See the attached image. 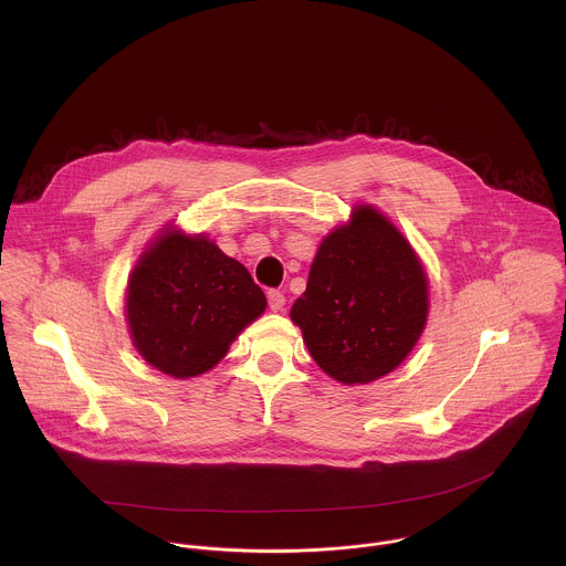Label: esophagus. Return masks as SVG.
<instances>
[{
	"mask_svg": "<svg viewBox=\"0 0 566 566\" xmlns=\"http://www.w3.org/2000/svg\"><path fill=\"white\" fill-rule=\"evenodd\" d=\"M268 305L272 312H281L285 307V294L279 290H270L268 292Z\"/></svg>",
	"mask_w": 566,
	"mask_h": 566,
	"instance_id": "esophagus-1",
	"label": "esophagus"
}]
</instances>
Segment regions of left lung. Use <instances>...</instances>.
Returning a JSON list of instances; mask_svg holds the SVG:
<instances>
[{"label":"left lung","instance_id":"1","mask_svg":"<svg viewBox=\"0 0 566 566\" xmlns=\"http://www.w3.org/2000/svg\"><path fill=\"white\" fill-rule=\"evenodd\" d=\"M290 316L326 375L368 384L392 373L420 337L427 276L403 235L364 205L324 238Z\"/></svg>","mask_w":566,"mask_h":566}]
</instances>
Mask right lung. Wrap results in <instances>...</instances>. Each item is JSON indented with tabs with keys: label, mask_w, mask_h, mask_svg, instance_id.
Returning a JSON list of instances; mask_svg holds the SVG:
<instances>
[{
	"label": "right lung",
	"mask_w": 566,
	"mask_h": 566,
	"mask_svg": "<svg viewBox=\"0 0 566 566\" xmlns=\"http://www.w3.org/2000/svg\"><path fill=\"white\" fill-rule=\"evenodd\" d=\"M263 310L265 294L240 261L202 235L178 231L144 252L126 298L137 350L178 379L213 368Z\"/></svg>",
	"instance_id": "obj_1"
}]
</instances>
